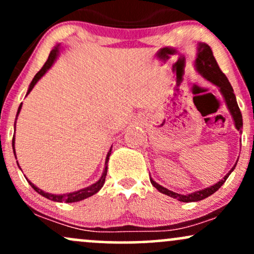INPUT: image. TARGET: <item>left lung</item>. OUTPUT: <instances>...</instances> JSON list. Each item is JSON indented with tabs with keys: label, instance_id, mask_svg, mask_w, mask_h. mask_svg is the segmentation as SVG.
Here are the masks:
<instances>
[{
	"label": "left lung",
	"instance_id": "left-lung-1",
	"mask_svg": "<svg viewBox=\"0 0 254 254\" xmlns=\"http://www.w3.org/2000/svg\"><path fill=\"white\" fill-rule=\"evenodd\" d=\"M194 66H196V70L198 74L202 75L206 81H209V82H211L212 84H215V86L218 87V90H220V93L222 94V97L224 99V103H226L227 109H228L229 113L232 115L233 121H234L235 127H237L238 131L243 132V131H241V129H243V116H241L240 109H239L238 106L234 90H233V87L230 86L228 78H227L226 75L221 71L216 60H215L214 55H212L210 46H209L208 44L199 43L197 45V56H196V61H194ZM237 162H235V165L233 166L232 170H230L228 173L224 176V178H222V179L220 180V182L214 184V185L209 186V188L203 189V190L194 191L189 194L177 193V192L168 190V189L164 188V186H161L160 184L154 182L151 178H150V183L157 191H160L161 193L166 194V196L176 198V199L180 200V202H184V203L198 202V200H202L204 198L211 196L212 193H215V192H216L218 189L223 185L224 182L227 180V178H228L230 176V173L234 171L235 166H237Z\"/></svg>",
	"mask_w": 254,
	"mask_h": 254
}]
</instances>
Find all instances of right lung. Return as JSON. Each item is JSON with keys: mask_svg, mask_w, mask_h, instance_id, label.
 <instances>
[{"mask_svg": "<svg viewBox=\"0 0 254 254\" xmlns=\"http://www.w3.org/2000/svg\"><path fill=\"white\" fill-rule=\"evenodd\" d=\"M60 51H61V44H57L56 46H55L54 49H52L50 55H49V58L48 61H46L45 64L43 65V68L40 69L39 71L37 72L36 76L33 77V80H32V82L30 83V86H28V90L27 93H26V97H27L28 94L31 93V90L33 89V87L36 86L38 81L42 78L44 75L48 72L49 69L51 68L52 65H54V63L56 62L57 57L60 56ZM21 107H22V103L20 104L19 109H17V113H16V118H15V123H16V119H17V116H19L20 111H21ZM15 123H14V129H15ZM15 131V130H14ZM11 144H13V150H14V155H15L16 157V154H15V133H14V137H13V142H11ZM111 151H112V147H111V149L109 150V153H107L106 155V161H105V168H104V172L103 174H101L100 179L98 180L97 183L92 184V185L87 186V188L84 189H81V190H77V191H74V192H69V193H63V194H55V193H49V192H45L43 190H40L39 188H37L36 185H34L33 183L30 182V180L27 179V182L30 185L32 186V189H33L34 191H37L38 193L42 194L43 197L48 198V199L50 200H54V202H58V203H75V202H80V200H83L86 199V198H88L90 196H93V194H95L97 192L100 191V189L103 188L104 184H105V178H106V174H107V162H109V159H110V155H111ZM17 164V161H16ZM17 166H19V164H17ZM20 168V166H19ZM21 170V168H20Z\"/></svg>", "mask_w": 254, "mask_h": 254, "instance_id": "right-lung-1", "label": "right lung"}]
</instances>
